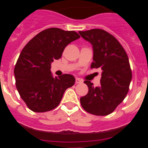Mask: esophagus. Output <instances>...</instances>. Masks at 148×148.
I'll return each instance as SVG.
<instances>
[{
    "instance_id": "1",
    "label": "esophagus",
    "mask_w": 148,
    "mask_h": 148,
    "mask_svg": "<svg viewBox=\"0 0 148 148\" xmlns=\"http://www.w3.org/2000/svg\"><path fill=\"white\" fill-rule=\"evenodd\" d=\"M82 79H80V78H75V83L76 84H81L82 83Z\"/></svg>"
}]
</instances>
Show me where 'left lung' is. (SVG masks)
Here are the masks:
<instances>
[{
    "label": "left lung",
    "instance_id": "8db88e82",
    "mask_svg": "<svg viewBox=\"0 0 148 148\" xmlns=\"http://www.w3.org/2000/svg\"><path fill=\"white\" fill-rule=\"evenodd\" d=\"M79 34L92 47L91 68L102 70L99 87L84 82L89 91L80 99L81 104L91 114L107 116L122 102L129 90L132 72L127 55L117 39L104 30L92 29Z\"/></svg>",
    "mask_w": 148,
    "mask_h": 148
}]
</instances>
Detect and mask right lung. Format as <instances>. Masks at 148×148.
<instances>
[{
	"label": "right lung",
	"instance_id": "add662e5",
	"mask_svg": "<svg viewBox=\"0 0 148 148\" xmlns=\"http://www.w3.org/2000/svg\"><path fill=\"white\" fill-rule=\"evenodd\" d=\"M80 38L75 31L49 28L39 32L21 51L14 70L15 84L31 110L44 113L61 102L65 90L75 84L70 74L53 77L51 63L61 58L68 44Z\"/></svg>",
	"mask_w": 148,
	"mask_h": 148
}]
</instances>
